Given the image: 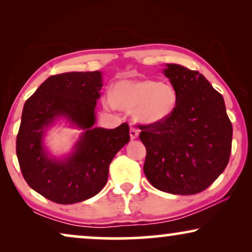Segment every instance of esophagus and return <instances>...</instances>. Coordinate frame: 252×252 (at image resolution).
Instances as JSON below:
<instances>
[{
	"mask_svg": "<svg viewBox=\"0 0 252 252\" xmlns=\"http://www.w3.org/2000/svg\"><path fill=\"white\" fill-rule=\"evenodd\" d=\"M139 133H140L139 128H136V127H134V126H130V128H129V135H130V139H132V140L136 139V137L139 136Z\"/></svg>",
	"mask_w": 252,
	"mask_h": 252,
	"instance_id": "esophagus-1",
	"label": "esophagus"
}]
</instances>
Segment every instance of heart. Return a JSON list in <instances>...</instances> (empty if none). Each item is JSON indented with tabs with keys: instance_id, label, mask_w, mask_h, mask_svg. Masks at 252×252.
I'll use <instances>...</instances> for the list:
<instances>
[{
	"instance_id": "b5f03b06",
	"label": "heart",
	"mask_w": 252,
	"mask_h": 252,
	"mask_svg": "<svg viewBox=\"0 0 252 252\" xmlns=\"http://www.w3.org/2000/svg\"><path fill=\"white\" fill-rule=\"evenodd\" d=\"M112 102L126 111H135L143 124H160L170 118L178 103L173 86L154 80H124L112 91Z\"/></svg>"
}]
</instances>
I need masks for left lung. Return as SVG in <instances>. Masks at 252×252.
<instances>
[{"label":"left lung","instance_id":"1","mask_svg":"<svg viewBox=\"0 0 252 252\" xmlns=\"http://www.w3.org/2000/svg\"><path fill=\"white\" fill-rule=\"evenodd\" d=\"M164 73L177 92V108L163 123L139 126L147 149L143 171L161 191L194 195L228 164L232 123L221 94L198 71L167 64Z\"/></svg>","mask_w":252,"mask_h":252}]
</instances>
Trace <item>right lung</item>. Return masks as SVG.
Listing matches in <instances>:
<instances>
[{"instance_id":"add662e5","label":"right lung","mask_w":252,"mask_h":252,"mask_svg":"<svg viewBox=\"0 0 252 252\" xmlns=\"http://www.w3.org/2000/svg\"><path fill=\"white\" fill-rule=\"evenodd\" d=\"M101 88V72H67L51 75L25 102L17 157L27 185L49 201L73 204L98 194L113 157L130 139L127 123L115 129L93 128ZM58 116L86 129L64 161L48 158L42 146L44 129Z\"/></svg>"}]
</instances>
